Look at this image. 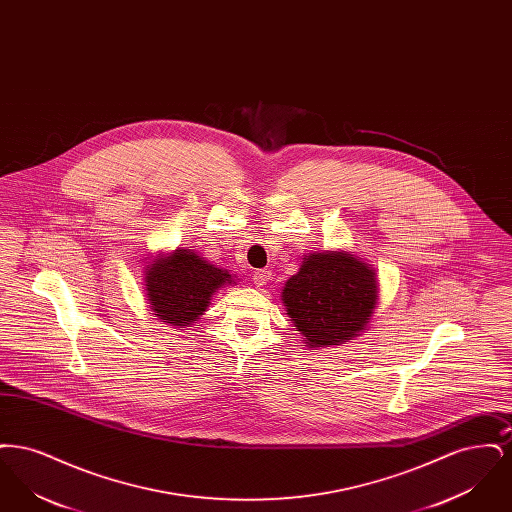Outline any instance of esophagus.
I'll return each mask as SVG.
<instances>
[{
    "mask_svg": "<svg viewBox=\"0 0 512 512\" xmlns=\"http://www.w3.org/2000/svg\"><path fill=\"white\" fill-rule=\"evenodd\" d=\"M272 278V272L268 270V268H263V270H257L255 274H253V284L257 286V288H263V286H267L268 280Z\"/></svg>",
    "mask_w": 512,
    "mask_h": 512,
    "instance_id": "esophagus-1",
    "label": "esophagus"
}]
</instances>
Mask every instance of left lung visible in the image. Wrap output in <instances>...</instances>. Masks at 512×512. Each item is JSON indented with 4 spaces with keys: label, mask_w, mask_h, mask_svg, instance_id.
I'll return each mask as SVG.
<instances>
[{
    "label": "left lung",
    "mask_w": 512,
    "mask_h": 512,
    "mask_svg": "<svg viewBox=\"0 0 512 512\" xmlns=\"http://www.w3.org/2000/svg\"><path fill=\"white\" fill-rule=\"evenodd\" d=\"M376 270L349 251L303 257L280 299L307 347H338L368 330L378 307Z\"/></svg>",
    "instance_id": "obj_1"
}]
</instances>
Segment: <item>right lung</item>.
Listing matches in <instances>:
<instances>
[{
    "label": "right lung",
    "instance_id": "obj_1",
    "mask_svg": "<svg viewBox=\"0 0 512 512\" xmlns=\"http://www.w3.org/2000/svg\"><path fill=\"white\" fill-rule=\"evenodd\" d=\"M236 284L226 268L211 265L192 249L176 247L147 259L144 293L151 315L172 328L192 326L222 286Z\"/></svg>",
    "mask_w": 512,
    "mask_h": 512
}]
</instances>
